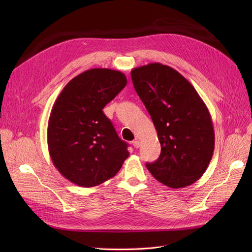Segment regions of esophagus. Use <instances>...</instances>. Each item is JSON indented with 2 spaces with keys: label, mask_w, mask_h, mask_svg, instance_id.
Masks as SVG:
<instances>
[{
  "label": "esophagus",
  "mask_w": 252,
  "mask_h": 252,
  "mask_svg": "<svg viewBox=\"0 0 252 252\" xmlns=\"http://www.w3.org/2000/svg\"><path fill=\"white\" fill-rule=\"evenodd\" d=\"M131 143H133V146L135 148H139L141 146V142L139 140H135V141H133Z\"/></svg>",
  "instance_id": "obj_1"
}]
</instances>
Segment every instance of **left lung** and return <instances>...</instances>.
Masks as SVG:
<instances>
[{
    "mask_svg": "<svg viewBox=\"0 0 252 252\" xmlns=\"http://www.w3.org/2000/svg\"><path fill=\"white\" fill-rule=\"evenodd\" d=\"M161 146L158 159L146 166L169 188L199 180L213 157L215 130L210 113L195 88L176 69L150 63L130 71Z\"/></svg>",
    "mask_w": 252,
    "mask_h": 252,
    "instance_id": "8db88e82",
    "label": "left lung"
}]
</instances>
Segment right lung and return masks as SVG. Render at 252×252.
Returning a JSON list of instances; mask_svg holds the SVG:
<instances>
[{"label": "right lung", "instance_id": "right-lung-1", "mask_svg": "<svg viewBox=\"0 0 252 252\" xmlns=\"http://www.w3.org/2000/svg\"><path fill=\"white\" fill-rule=\"evenodd\" d=\"M126 83L121 71L92 68L72 78L53 105L49 153L59 173L77 186L95 187L113 178L129 155L102 111Z\"/></svg>", "mask_w": 252, "mask_h": 252}]
</instances>
